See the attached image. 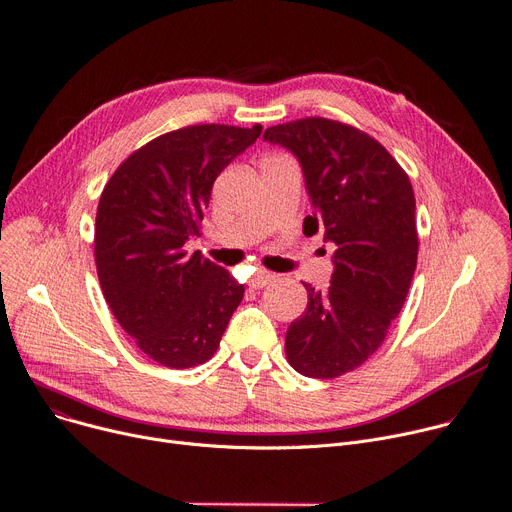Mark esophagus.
<instances>
[{"label": "esophagus", "instance_id": "obj_1", "mask_svg": "<svg viewBox=\"0 0 512 512\" xmlns=\"http://www.w3.org/2000/svg\"><path fill=\"white\" fill-rule=\"evenodd\" d=\"M276 280V276L271 274V271H265V269H257L255 274L251 276V280H249V286L251 288H255V290H259V288H263V286H267V284H271Z\"/></svg>", "mask_w": 512, "mask_h": 512}]
</instances>
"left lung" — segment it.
<instances>
[{"instance_id": "8db88e82", "label": "left lung", "mask_w": 512, "mask_h": 512, "mask_svg": "<svg viewBox=\"0 0 512 512\" xmlns=\"http://www.w3.org/2000/svg\"><path fill=\"white\" fill-rule=\"evenodd\" d=\"M302 164L315 214L304 234L325 226L335 245L327 290L304 284L309 302L286 331L290 366L335 379L364 364L385 342L418 263L416 197L401 164L354 125L306 117L265 129Z\"/></svg>"}]
</instances>
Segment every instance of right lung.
Segmentation results:
<instances>
[{
  "label": "right lung",
  "mask_w": 512,
  "mask_h": 512,
  "mask_svg": "<svg viewBox=\"0 0 512 512\" xmlns=\"http://www.w3.org/2000/svg\"><path fill=\"white\" fill-rule=\"evenodd\" d=\"M261 125H189L131 152L100 193L96 274L111 313L166 368L208 362L245 286L185 243L199 236L212 187Z\"/></svg>",
  "instance_id": "add662e5"
}]
</instances>
